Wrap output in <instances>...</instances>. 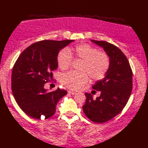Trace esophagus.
<instances>
[{"label":"esophagus","instance_id":"esophagus-1","mask_svg":"<svg viewBox=\"0 0 148 148\" xmlns=\"http://www.w3.org/2000/svg\"><path fill=\"white\" fill-rule=\"evenodd\" d=\"M68 93H70V94H72V95L75 94L76 93V92H74V91H68Z\"/></svg>","mask_w":148,"mask_h":148}]
</instances>
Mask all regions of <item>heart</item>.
<instances>
[{
    "instance_id": "1",
    "label": "heart",
    "mask_w": 148,
    "mask_h": 148,
    "mask_svg": "<svg viewBox=\"0 0 148 148\" xmlns=\"http://www.w3.org/2000/svg\"><path fill=\"white\" fill-rule=\"evenodd\" d=\"M73 57L80 61V72H70L63 76L61 82L65 87L77 90L89 80H97L103 78L111 66V59L105 52L87 44L76 45L68 50L63 49L57 56V64L61 70L70 68Z\"/></svg>"
}]
</instances>
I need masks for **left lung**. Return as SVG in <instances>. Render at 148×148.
Listing matches in <instances>:
<instances>
[{
  "label": "left lung",
  "mask_w": 148,
  "mask_h": 148,
  "mask_svg": "<svg viewBox=\"0 0 148 148\" xmlns=\"http://www.w3.org/2000/svg\"><path fill=\"white\" fill-rule=\"evenodd\" d=\"M91 42L104 48L111 59V66L106 76L92 86L94 92L100 91V96L93 100L91 94L85 93L83 109L91 121L104 123L120 113L128 102L132 89V71L127 57L115 45L105 41Z\"/></svg>",
  "instance_id": "1"
}]
</instances>
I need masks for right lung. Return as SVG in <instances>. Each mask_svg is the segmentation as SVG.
<instances>
[{
    "label": "right lung",
    "instance_id": "right-lung-1",
    "mask_svg": "<svg viewBox=\"0 0 148 148\" xmlns=\"http://www.w3.org/2000/svg\"><path fill=\"white\" fill-rule=\"evenodd\" d=\"M43 40L34 43L20 54L13 67L12 90L17 104L30 117L48 119L56 111V106L67 91L58 88L49 91L44 84L52 80L57 68L60 50L73 42Z\"/></svg>",
    "mask_w": 148,
    "mask_h": 148
}]
</instances>
